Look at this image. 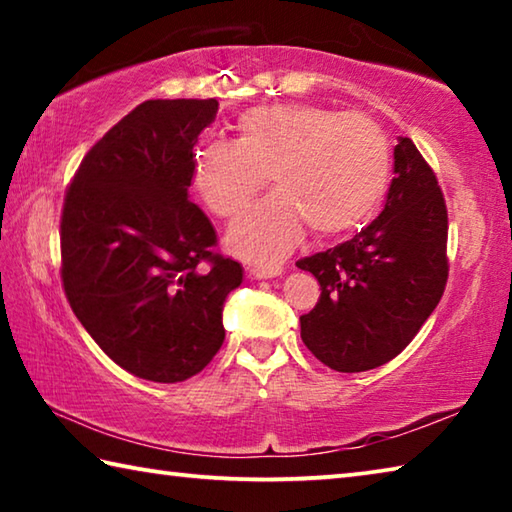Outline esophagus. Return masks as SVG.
Listing matches in <instances>:
<instances>
[{
    "mask_svg": "<svg viewBox=\"0 0 512 512\" xmlns=\"http://www.w3.org/2000/svg\"><path fill=\"white\" fill-rule=\"evenodd\" d=\"M248 273L255 277V280H264V277H275L282 273V266H266V264H253L248 266Z\"/></svg>",
    "mask_w": 512,
    "mask_h": 512,
    "instance_id": "1",
    "label": "esophagus"
}]
</instances>
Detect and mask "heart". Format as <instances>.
I'll list each match as a JSON object with an SVG mask.
<instances>
[{"label": "heart", "mask_w": 512, "mask_h": 512, "mask_svg": "<svg viewBox=\"0 0 512 512\" xmlns=\"http://www.w3.org/2000/svg\"><path fill=\"white\" fill-rule=\"evenodd\" d=\"M393 151L375 119L309 103L241 112L235 144L214 142L194 158V187L221 219H235L264 187L275 192L232 225L228 246L248 259L275 262L307 225L339 237L366 223L391 183Z\"/></svg>", "instance_id": "obj_1"}]
</instances>
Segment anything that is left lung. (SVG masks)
Here are the masks:
<instances>
[{
    "label": "left lung",
    "mask_w": 512,
    "mask_h": 512,
    "mask_svg": "<svg viewBox=\"0 0 512 512\" xmlns=\"http://www.w3.org/2000/svg\"><path fill=\"white\" fill-rule=\"evenodd\" d=\"M395 178L381 214L350 241L298 259L320 284L300 316V336L318 361L363 372L395 359L443 298L447 205L436 173L409 137L395 146Z\"/></svg>",
    "instance_id": "left-lung-1"
}]
</instances>
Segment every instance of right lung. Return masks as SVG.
Here are the masks:
<instances>
[{
	"mask_svg": "<svg viewBox=\"0 0 512 512\" xmlns=\"http://www.w3.org/2000/svg\"><path fill=\"white\" fill-rule=\"evenodd\" d=\"M216 110V99L140 103L85 155L60 216L69 307L117 366L160 384L214 359L223 302L244 280L187 194Z\"/></svg>",
	"mask_w": 512,
	"mask_h": 512,
	"instance_id": "obj_1",
	"label": "right lung"
}]
</instances>
